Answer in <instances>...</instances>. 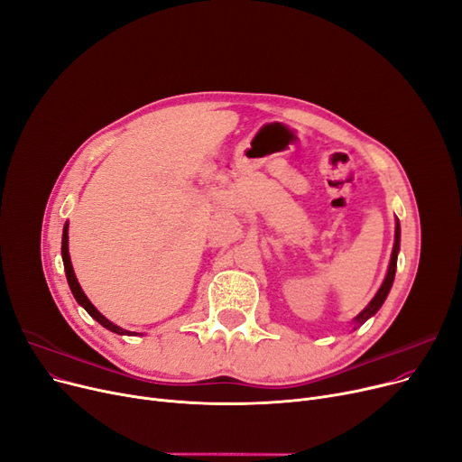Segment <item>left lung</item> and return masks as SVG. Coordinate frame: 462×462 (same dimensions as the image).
I'll return each instance as SVG.
<instances>
[{"instance_id":"8db88e82","label":"left lung","mask_w":462,"mask_h":462,"mask_svg":"<svg viewBox=\"0 0 462 462\" xmlns=\"http://www.w3.org/2000/svg\"><path fill=\"white\" fill-rule=\"evenodd\" d=\"M399 241H401V226H399V221H397V228H395V245H393V253H392V262H390V270H387V275L380 286V290L376 292V296L373 298V301L363 309L357 317H356V328H359L363 322L369 320L373 314L382 307V303L385 301L387 294H390V288L393 284V279H395V270H397V253H399Z\"/></svg>"}]
</instances>
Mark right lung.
Instances as JSON below:
<instances>
[{"label": "right lung", "instance_id": "obj_1", "mask_svg": "<svg viewBox=\"0 0 462 462\" xmlns=\"http://www.w3.org/2000/svg\"><path fill=\"white\" fill-rule=\"evenodd\" d=\"M67 244H69V236H67V225L63 226V239H61V256H63V265H65V275H67V282H69V286H70V292H72V296H75V300L91 314V317L99 322L101 326H105L106 329H110V331H114V333H119V335H131V331H127V329H121L119 326H116V324H112L110 320H106L103 314L97 310L93 305H91V301L86 298V294L82 292V288H80V284H79V281H77V275H75V272H72V263H70V258H69V247H67Z\"/></svg>", "mask_w": 462, "mask_h": 462}]
</instances>
